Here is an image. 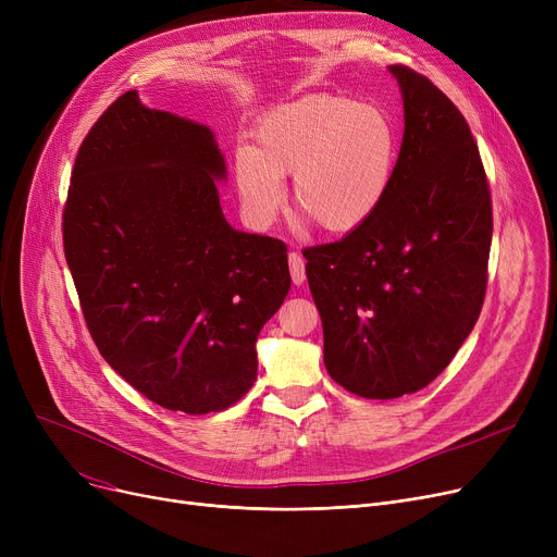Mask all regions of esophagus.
<instances>
[{
  "label": "esophagus",
  "mask_w": 557,
  "mask_h": 557,
  "mask_svg": "<svg viewBox=\"0 0 557 557\" xmlns=\"http://www.w3.org/2000/svg\"><path fill=\"white\" fill-rule=\"evenodd\" d=\"M288 269H290V280L294 284H305L307 273H305V257L298 250H290L288 252Z\"/></svg>",
  "instance_id": "1"
}]
</instances>
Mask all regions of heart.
Returning a JSON list of instances; mask_svg holds the SVG:
<instances>
[{
    "mask_svg": "<svg viewBox=\"0 0 557 557\" xmlns=\"http://www.w3.org/2000/svg\"><path fill=\"white\" fill-rule=\"evenodd\" d=\"M397 164L388 114L343 95H309L271 110L255 128V146L234 151V181L255 225L275 221L284 175H294L296 210L315 227L347 234L382 208Z\"/></svg>",
    "mask_w": 557,
    "mask_h": 557,
    "instance_id": "b5f03b06",
    "label": "heart"
}]
</instances>
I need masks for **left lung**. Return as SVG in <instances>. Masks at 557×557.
<instances>
[{"mask_svg":"<svg viewBox=\"0 0 557 557\" xmlns=\"http://www.w3.org/2000/svg\"><path fill=\"white\" fill-rule=\"evenodd\" d=\"M404 139L391 191L359 230L305 248L325 368L366 399L411 395L474 330L487 288L492 198L460 110L426 76L391 65Z\"/></svg>","mask_w":557,"mask_h":557,"instance_id":"1","label":"left lung"}]
</instances>
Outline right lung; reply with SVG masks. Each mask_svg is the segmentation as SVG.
I'll return each instance as SVG.
<instances>
[{"label":"right lung","mask_w":557,"mask_h":557,"mask_svg":"<svg viewBox=\"0 0 557 557\" xmlns=\"http://www.w3.org/2000/svg\"><path fill=\"white\" fill-rule=\"evenodd\" d=\"M208 126L124 92L85 135L63 208V248L101 357L146 399L189 416L237 404L255 343L284 302L286 244L234 230Z\"/></svg>","instance_id":"right-lung-1"}]
</instances>
